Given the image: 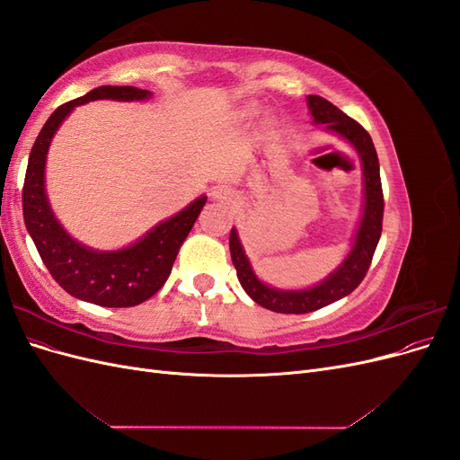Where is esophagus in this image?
Returning a JSON list of instances; mask_svg holds the SVG:
<instances>
[{
    "label": "esophagus",
    "instance_id": "obj_1",
    "mask_svg": "<svg viewBox=\"0 0 460 460\" xmlns=\"http://www.w3.org/2000/svg\"><path fill=\"white\" fill-rule=\"evenodd\" d=\"M208 196H211V199H215V201L230 203V201L235 198V193H234V190H232L230 186H226V184H217V186L211 188V193H208Z\"/></svg>",
    "mask_w": 460,
    "mask_h": 460
}]
</instances>
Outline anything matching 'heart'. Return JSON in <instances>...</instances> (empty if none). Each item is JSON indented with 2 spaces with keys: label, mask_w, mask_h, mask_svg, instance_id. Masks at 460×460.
I'll return each instance as SVG.
<instances>
[{
  "label": "heart",
  "mask_w": 460,
  "mask_h": 460,
  "mask_svg": "<svg viewBox=\"0 0 460 460\" xmlns=\"http://www.w3.org/2000/svg\"><path fill=\"white\" fill-rule=\"evenodd\" d=\"M253 113H255V109L249 107V109H247V115H253Z\"/></svg>",
  "instance_id": "b5f03b06"
}]
</instances>
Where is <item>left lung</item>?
Instances as JSON below:
<instances>
[{
    "label": "left lung",
    "mask_w": 460,
    "mask_h": 460,
    "mask_svg": "<svg viewBox=\"0 0 460 460\" xmlns=\"http://www.w3.org/2000/svg\"><path fill=\"white\" fill-rule=\"evenodd\" d=\"M307 107L313 124H323L326 132L336 134L349 144L358 155L360 169H363V205H360V217L353 232L349 252L320 282L301 289H284L261 280L245 253L238 230L232 228L230 232V255L245 294L264 309L288 314L323 309L326 305L349 296L363 282L376 245L380 242L384 217L380 163L370 134L324 97L307 95Z\"/></svg>",
    "instance_id": "left-lung-1"
}]
</instances>
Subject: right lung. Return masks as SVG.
I'll use <instances>...</instances> for the list:
<instances>
[{
	"mask_svg": "<svg viewBox=\"0 0 460 460\" xmlns=\"http://www.w3.org/2000/svg\"><path fill=\"white\" fill-rule=\"evenodd\" d=\"M153 93L132 86H100L53 111L29 157L22 188V215L48 270L66 294L100 307H134L163 288L178 249L196 225L207 196H199L169 218L157 222L120 249H95L78 242L55 217L46 190V163L53 136L78 105L97 100L146 102Z\"/></svg>",
	"mask_w": 460,
	"mask_h": 460,
	"instance_id": "right-lung-1",
	"label": "right lung"
}]
</instances>
